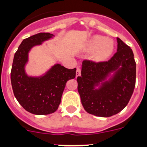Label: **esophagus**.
Wrapping results in <instances>:
<instances>
[{
	"instance_id": "34e87169",
	"label": "esophagus",
	"mask_w": 147,
	"mask_h": 147,
	"mask_svg": "<svg viewBox=\"0 0 147 147\" xmlns=\"http://www.w3.org/2000/svg\"><path fill=\"white\" fill-rule=\"evenodd\" d=\"M80 74H81V69H80V67H76V77H77V76H80Z\"/></svg>"
}]
</instances>
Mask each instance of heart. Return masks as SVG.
<instances>
[{"mask_svg":"<svg viewBox=\"0 0 147 147\" xmlns=\"http://www.w3.org/2000/svg\"><path fill=\"white\" fill-rule=\"evenodd\" d=\"M114 49V44L111 40L105 39L102 36H94L90 40L87 47L88 51H93V58L97 62H101L107 59L112 54Z\"/></svg>","mask_w":147,"mask_h":147,"instance_id":"heart-1","label":"heart"}]
</instances>
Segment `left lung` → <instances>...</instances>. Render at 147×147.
<instances>
[{
    "mask_svg": "<svg viewBox=\"0 0 147 147\" xmlns=\"http://www.w3.org/2000/svg\"><path fill=\"white\" fill-rule=\"evenodd\" d=\"M117 52L107 61L82 62L81 76L77 77L78 91L87 112L100 117L119 113L129 102L136 85V63L129 46L117 38ZM120 66L122 67L119 68ZM118 69L108 83L98 90L94 85L104 79L109 72Z\"/></svg>",
    "mask_w": 147,
    "mask_h": 147,
    "instance_id": "left-lung-1",
    "label": "left lung"
}]
</instances>
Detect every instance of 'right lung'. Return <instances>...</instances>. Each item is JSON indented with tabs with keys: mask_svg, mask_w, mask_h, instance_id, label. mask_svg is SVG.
Instances as JSON below:
<instances>
[{
	"mask_svg": "<svg viewBox=\"0 0 147 147\" xmlns=\"http://www.w3.org/2000/svg\"><path fill=\"white\" fill-rule=\"evenodd\" d=\"M52 36L50 33H39L24 39L13 59L11 82L14 95L23 108L35 115L55 112L66 82L76 76V68L68 69L59 64L55 65L42 77H29L26 74L24 66L30 49Z\"/></svg>",
	"mask_w": 147,
	"mask_h": 147,
	"instance_id": "1",
	"label": "right lung"
}]
</instances>
